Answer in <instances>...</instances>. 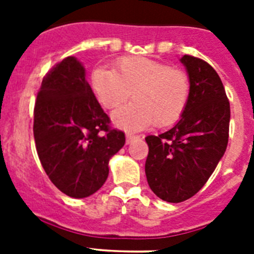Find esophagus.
Listing matches in <instances>:
<instances>
[{"label":"esophagus","mask_w":254,"mask_h":254,"mask_svg":"<svg viewBox=\"0 0 254 254\" xmlns=\"http://www.w3.org/2000/svg\"><path fill=\"white\" fill-rule=\"evenodd\" d=\"M138 136H136V134H132V133H127L126 134V143L128 145V143H131L132 141L137 140Z\"/></svg>","instance_id":"34e87169"}]
</instances>
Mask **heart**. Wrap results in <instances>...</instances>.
<instances>
[{
  "label": "heart",
  "mask_w": 254,
  "mask_h": 254,
  "mask_svg": "<svg viewBox=\"0 0 254 254\" xmlns=\"http://www.w3.org/2000/svg\"><path fill=\"white\" fill-rule=\"evenodd\" d=\"M91 85L99 102L108 109L125 103L132 93L134 102L117 109L114 125L125 131H140L156 123L159 127L179 121L190 99L188 75L179 68L145 57H125L116 71L98 67Z\"/></svg>",
  "instance_id": "b5f03b06"
}]
</instances>
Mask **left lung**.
I'll return each instance as SVG.
<instances>
[{
    "label": "left lung",
    "mask_w": 254,
    "mask_h": 254,
    "mask_svg": "<svg viewBox=\"0 0 254 254\" xmlns=\"http://www.w3.org/2000/svg\"><path fill=\"white\" fill-rule=\"evenodd\" d=\"M181 62L190 85L187 107L169 131L145 138L147 183L172 203L190 198L205 186L225 154L230 122V104L216 71L192 56Z\"/></svg>",
    "instance_id": "1"
}]
</instances>
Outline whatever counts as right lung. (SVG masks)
I'll return each mask as SVG.
<instances>
[{
    "instance_id": "obj_1",
    "label": "right lung",
    "mask_w": 254,
    "mask_h": 254,
    "mask_svg": "<svg viewBox=\"0 0 254 254\" xmlns=\"http://www.w3.org/2000/svg\"><path fill=\"white\" fill-rule=\"evenodd\" d=\"M84 64L67 57L44 76L34 108V140L52 183L73 198L105 183L109 160L126 142L86 81Z\"/></svg>"
}]
</instances>
